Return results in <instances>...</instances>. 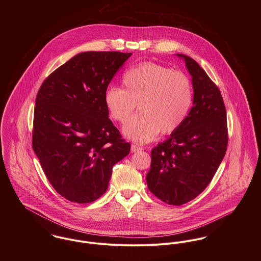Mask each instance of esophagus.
<instances>
[{
    "label": "esophagus",
    "mask_w": 261,
    "mask_h": 261,
    "mask_svg": "<svg viewBox=\"0 0 261 261\" xmlns=\"http://www.w3.org/2000/svg\"><path fill=\"white\" fill-rule=\"evenodd\" d=\"M142 148L141 147H139V146H137V145H132L130 146V150H132V152H135V151H139V150H141Z\"/></svg>",
    "instance_id": "34e87169"
}]
</instances>
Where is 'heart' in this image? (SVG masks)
Listing matches in <instances>:
<instances>
[{
    "label": "heart",
    "mask_w": 261,
    "mask_h": 261,
    "mask_svg": "<svg viewBox=\"0 0 261 261\" xmlns=\"http://www.w3.org/2000/svg\"><path fill=\"white\" fill-rule=\"evenodd\" d=\"M123 89L111 86L105 103L113 120L124 124L139 105L141 113L124 127L126 137L139 144L152 141L162 132L171 135L186 121L194 100L192 81L180 70L143 62L122 75Z\"/></svg>",
    "instance_id": "b5f03b06"
}]
</instances>
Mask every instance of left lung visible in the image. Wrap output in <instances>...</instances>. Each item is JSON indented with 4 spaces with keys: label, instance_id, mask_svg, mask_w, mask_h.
Segmentation results:
<instances>
[{
    "label": "left lung",
    "instance_id": "obj_1",
    "mask_svg": "<svg viewBox=\"0 0 261 261\" xmlns=\"http://www.w3.org/2000/svg\"><path fill=\"white\" fill-rule=\"evenodd\" d=\"M193 107L183 125L151 149L147 184L161 201L180 206L195 199L212 181L228 145L227 116L218 86L191 57Z\"/></svg>",
    "mask_w": 261,
    "mask_h": 261
}]
</instances>
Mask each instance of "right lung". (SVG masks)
<instances>
[{
  "label": "right lung",
  "mask_w": 261,
  "mask_h": 261,
  "mask_svg": "<svg viewBox=\"0 0 261 261\" xmlns=\"http://www.w3.org/2000/svg\"><path fill=\"white\" fill-rule=\"evenodd\" d=\"M130 55L77 54L39 88L32 147L49 183L70 202L90 203L101 197L112 167L130 150L105 103L112 77Z\"/></svg>",
  "instance_id": "1"
}]
</instances>
